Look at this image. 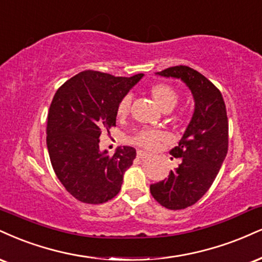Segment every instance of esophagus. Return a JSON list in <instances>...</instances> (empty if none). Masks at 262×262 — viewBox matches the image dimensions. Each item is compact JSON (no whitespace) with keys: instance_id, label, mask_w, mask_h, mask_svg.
<instances>
[{"instance_id":"esophagus-1","label":"esophagus","mask_w":262,"mask_h":262,"mask_svg":"<svg viewBox=\"0 0 262 262\" xmlns=\"http://www.w3.org/2000/svg\"><path fill=\"white\" fill-rule=\"evenodd\" d=\"M137 157H138V159H140V160H145V159H147V157H149V154L145 152V151L138 150L137 151Z\"/></svg>"}]
</instances>
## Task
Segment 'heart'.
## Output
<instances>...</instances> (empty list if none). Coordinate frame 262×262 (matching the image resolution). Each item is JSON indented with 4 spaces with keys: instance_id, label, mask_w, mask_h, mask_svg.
<instances>
[{
    "instance_id": "b5f03b06",
    "label": "heart",
    "mask_w": 262,
    "mask_h": 262,
    "mask_svg": "<svg viewBox=\"0 0 262 262\" xmlns=\"http://www.w3.org/2000/svg\"><path fill=\"white\" fill-rule=\"evenodd\" d=\"M149 94L154 102L156 103L160 110L163 112H169L178 105L179 100H181V94L178 93L172 85L166 83H156L152 84L149 88ZM130 112V96L122 97L121 101L118 102L116 113L119 118L127 117ZM182 115L178 113L173 117V121L178 122L181 121ZM163 139V134L159 130H147V129H141L138 130L137 133L132 138V143L138 145V146L144 147V149H154L156 145Z\"/></svg>"
}]
</instances>
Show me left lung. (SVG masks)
I'll list each match as a JSON object with an SVG mask.
<instances>
[{
  "mask_svg": "<svg viewBox=\"0 0 262 262\" xmlns=\"http://www.w3.org/2000/svg\"><path fill=\"white\" fill-rule=\"evenodd\" d=\"M157 74L182 79L195 100L193 118L178 146L169 151L181 163L168 178L150 185L160 205L183 210L203 198L221 168L228 151V118L221 91L198 71L176 66Z\"/></svg>",
  "mask_w": 262,
  "mask_h": 262,
  "instance_id": "8db88e82",
  "label": "left lung"
}]
</instances>
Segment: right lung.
<instances>
[{
  "label": "right lung",
  "mask_w": 262,
  "mask_h": 262,
  "mask_svg": "<svg viewBox=\"0 0 262 262\" xmlns=\"http://www.w3.org/2000/svg\"><path fill=\"white\" fill-rule=\"evenodd\" d=\"M144 74L115 77L84 71L58 88L47 115L46 144L56 176L72 196L103 204L119 193L123 174L137 156L134 147L101 152L102 133L116 125L118 102Z\"/></svg>",
  "instance_id": "obj_1"
}]
</instances>
